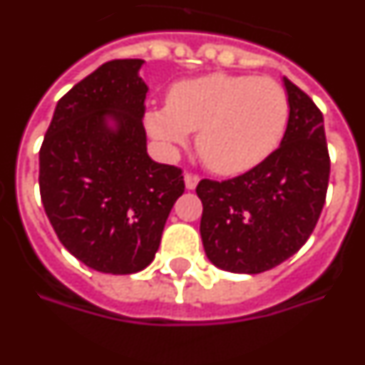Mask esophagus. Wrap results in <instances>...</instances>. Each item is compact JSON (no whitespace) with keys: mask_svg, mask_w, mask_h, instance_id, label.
I'll return each mask as SVG.
<instances>
[{"mask_svg":"<svg viewBox=\"0 0 365 365\" xmlns=\"http://www.w3.org/2000/svg\"><path fill=\"white\" fill-rule=\"evenodd\" d=\"M197 182H199V175H195V173H186V175H185L186 188L193 190L195 186H197Z\"/></svg>","mask_w":365,"mask_h":365,"instance_id":"esophagus-1","label":"esophagus"}]
</instances>
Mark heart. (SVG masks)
<instances>
[{
	"label": "heart",
	"instance_id": "b5f03b06",
	"mask_svg": "<svg viewBox=\"0 0 365 365\" xmlns=\"http://www.w3.org/2000/svg\"><path fill=\"white\" fill-rule=\"evenodd\" d=\"M289 117V95L276 80L212 73L173 83L168 106L146 115V128L170 148L199 131L197 151L206 166L234 175L252 170L279 146Z\"/></svg>",
	"mask_w": 365,
	"mask_h": 365
}]
</instances>
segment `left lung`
Segmentation results:
<instances>
[{
  "label": "left lung",
  "instance_id": "obj_1",
  "mask_svg": "<svg viewBox=\"0 0 365 365\" xmlns=\"http://www.w3.org/2000/svg\"><path fill=\"white\" fill-rule=\"evenodd\" d=\"M291 117L278 150L243 175L202 179L201 237L208 259L228 272L259 274L305 245L327 195L324 115L311 96L283 78Z\"/></svg>",
  "mask_w": 365,
  "mask_h": 365
}]
</instances>
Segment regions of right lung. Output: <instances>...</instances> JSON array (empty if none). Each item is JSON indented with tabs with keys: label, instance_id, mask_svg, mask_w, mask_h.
<instances>
[{
	"label": "right lung",
	"instance_id": "1",
	"mask_svg": "<svg viewBox=\"0 0 365 365\" xmlns=\"http://www.w3.org/2000/svg\"><path fill=\"white\" fill-rule=\"evenodd\" d=\"M144 60H111L58 100L40 148V195L58 240L106 274L146 269L185 192L182 170L150 159Z\"/></svg>",
	"mask_w": 365,
	"mask_h": 365
}]
</instances>
